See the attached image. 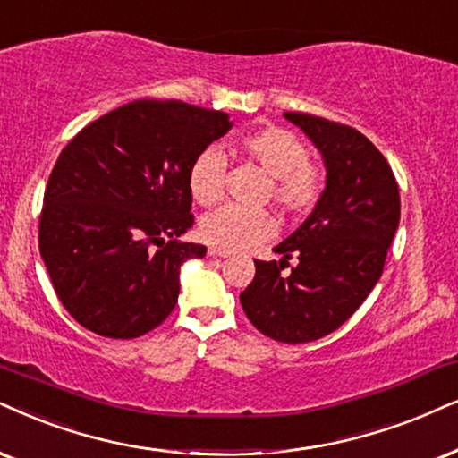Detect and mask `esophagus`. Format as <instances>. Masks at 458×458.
<instances>
[{
  "mask_svg": "<svg viewBox=\"0 0 458 458\" xmlns=\"http://www.w3.org/2000/svg\"><path fill=\"white\" fill-rule=\"evenodd\" d=\"M209 256H211V258H228L230 251H224V249L211 247V249H209Z\"/></svg>",
  "mask_w": 458,
  "mask_h": 458,
  "instance_id": "obj_1",
  "label": "esophagus"
}]
</instances>
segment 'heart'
Instances as JSON below:
<instances>
[{
  "label": "heart",
  "instance_id": "heart-1",
  "mask_svg": "<svg viewBox=\"0 0 458 458\" xmlns=\"http://www.w3.org/2000/svg\"><path fill=\"white\" fill-rule=\"evenodd\" d=\"M241 152L258 162L270 175V199L287 213H306L321 199L326 175L309 160L302 139L281 126H262L239 139ZM228 160L217 148H207L196 156L188 173V186L202 207L224 199ZM276 224L268 211H249L224 207L200 219L199 234L207 245L224 251H241L275 234Z\"/></svg>",
  "mask_w": 458,
  "mask_h": 458
}]
</instances>
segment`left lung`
I'll list each match as a JSON object with an SVG mask.
<instances>
[{"label": "left lung", "mask_w": 458, "mask_h": 458, "mask_svg": "<svg viewBox=\"0 0 458 458\" xmlns=\"http://www.w3.org/2000/svg\"><path fill=\"white\" fill-rule=\"evenodd\" d=\"M326 166V188L302 225L256 259L241 293L247 319L279 343H310L332 334L369 296L399 225V188L389 162L366 135L317 115L285 112ZM299 264L283 280L288 259Z\"/></svg>", "instance_id": "8db88e82"}]
</instances>
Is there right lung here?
<instances>
[{"mask_svg":"<svg viewBox=\"0 0 458 458\" xmlns=\"http://www.w3.org/2000/svg\"><path fill=\"white\" fill-rule=\"evenodd\" d=\"M230 129L217 109L141 99L67 143L46 186L39 253L80 326L129 340L171 315L182 266L207 253L177 241L194 224L190 166Z\"/></svg>","mask_w":458,"mask_h":458,"instance_id":"right-lung-1","label":"right lung"}]
</instances>
